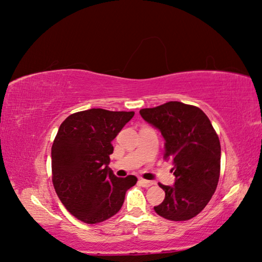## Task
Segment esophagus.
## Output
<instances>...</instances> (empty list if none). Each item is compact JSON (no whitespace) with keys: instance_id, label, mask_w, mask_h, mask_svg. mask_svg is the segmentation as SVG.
<instances>
[{"instance_id":"34e87169","label":"esophagus","mask_w":262,"mask_h":262,"mask_svg":"<svg viewBox=\"0 0 262 262\" xmlns=\"http://www.w3.org/2000/svg\"><path fill=\"white\" fill-rule=\"evenodd\" d=\"M139 183H140V186H142V187H150V186H153L154 185V182H151V181H148V180H144V179H140L139 180Z\"/></svg>"}]
</instances>
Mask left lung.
<instances>
[{"instance_id": "obj_1", "label": "left lung", "mask_w": 262, "mask_h": 262, "mask_svg": "<svg viewBox=\"0 0 262 262\" xmlns=\"http://www.w3.org/2000/svg\"><path fill=\"white\" fill-rule=\"evenodd\" d=\"M140 115L161 132L165 159L173 163L175 175L173 186L159 183L166 196L154 210L171 221L196 216L212 199L220 177V141L209 119L200 108L178 101L141 109Z\"/></svg>"}]
</instances>
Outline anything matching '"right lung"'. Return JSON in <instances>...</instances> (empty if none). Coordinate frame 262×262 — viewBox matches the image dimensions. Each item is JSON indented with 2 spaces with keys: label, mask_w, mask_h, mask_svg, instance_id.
I'll return each mask as SVG.
<instances>
[{
  "label": "right lung",
  "mask_w": 262,
  "mask_h": 262,
  "mask_svg": "<svg viewBox=\"0 0 262 262\" xmlns=\"http://www.w3.org/2000/svg\"><path fill=\"white\" fill-rule=\"evenodd\" d=\"M133 116L134 112L92 108L69 115L58 128L52 147L53 185L66 208L85 224L115 215L138 181L134 175L115 177L108 167L112 141Z\"/></svg>",
  "instance_id": "obj_1"
}]
</instances>
